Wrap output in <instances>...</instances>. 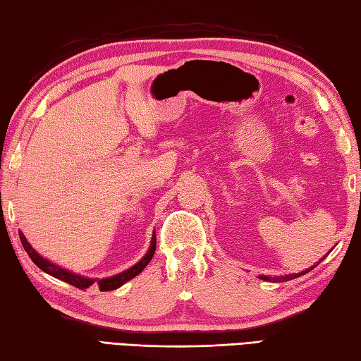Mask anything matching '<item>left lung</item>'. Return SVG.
<instances>
[{
    "instance_id": "left-lung-1",
    "label": "left lung",
    "mask_w": 361,
    "mask_h": 361,
    "mask_svg": "<svg viewBox=\"0 0 361 361\" xmlns=\"http://www.w3.org/2000/svg\"><path fill=\"white\" fill-rule=\"evenodd\" d=\"M324 259V258H322ZM322 259H319V263ZM312 269H314V266H312V267H308V269H305V271H302V272H299V274H291V275H281V277H277L275 279L274 277V281H288V280H293V279H298V277H300V275H303V274H307V272H310ZM259 279H263V280H267V281H271L272 279L271 277H267V275H259Z\"/></svg>"
}]
</instances>
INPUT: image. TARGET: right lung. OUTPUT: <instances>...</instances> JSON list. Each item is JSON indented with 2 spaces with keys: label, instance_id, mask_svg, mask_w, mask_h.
I'll list each match as a JSON object with an SVG mask.
<instances>
[{
  "label": "right lung",
  "instance_id": "right-lung-1",
  "mask_svg": "<svg viewBox=\"0 0 361 361\" xmlns=\"http://www.w3.org/2000/svg\"><path fill=\"white\" fill-rule=\"evenodd\" d=\"M20 235V241L21 245L25 247V250L27 252V255L34 261L35 266H39L42 271L47 272L48 275H51L54 279H59L62 281H66V283H70L75 288H80V289H87L89 286H92L94 283L98 285L100 288V291H112V289H117L122 285H125L126 281H130L131 279L136 277L140 272L144 271V267L150 263V259L154 255V250H157V235L153 233V238H152V243H150V249L145 253V257L139 261V263L134 264L130 269H126L123 272H120L114 277H108V279H102V280H95V279H87V277H82V275H76L73 272H70L67 269H62L61 266H56L51 261H48L47 258L40 257L37 252L32 249V245L26 241L25 235L21 231H18Z\"/></svg>",
  "mask_w": 361,
  "mask_h": 361
}]
</instances>
